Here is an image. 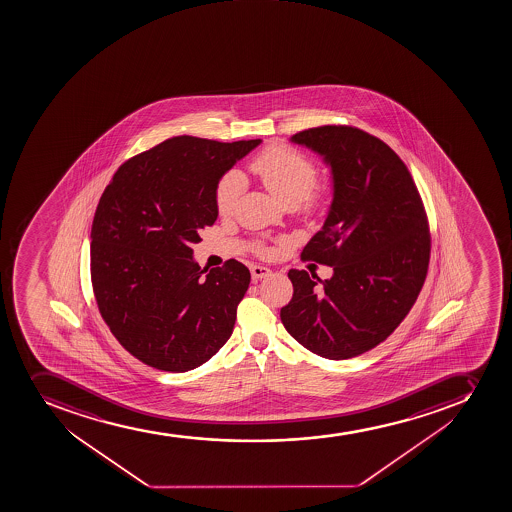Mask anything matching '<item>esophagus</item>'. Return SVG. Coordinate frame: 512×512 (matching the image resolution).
Masks as SVG:
<instances>
[{"mask_svg": "<svg viewBox=\"0 0 512 512\" xmlns=\"http://www.w3.org/2000/svg\"><path fill=\"white\" fill-rule=\"evenodd\" d=\"M250 272H252L253 280H262L272 274V270H270L269 267H262V265H253Z\"/></svg>", "mask_w": 512, "mask_h": 512, "instance_id": "obj_1", "label": "esophagus"}]
</instances>
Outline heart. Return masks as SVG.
I'll use <instances>...</instances> for the list:
<instances>
[{
  "mask_svg": "<svg viewBox=\"0 0 512 512\" xmlns=\"http://www.w3.org/2000/svg\"><path fill=\"white\" fill-rule=\"evenodd\" d=\"M253 172L259 175L265 188L287 207L315 210L324 203L327 187L314 185L317 170L312 160L294 148L274 145L265 148L252 162ZM243 178L238 172H228L215 192L218 213L232 212L243 190Z\"/></svg>",
  "mask_w": 512,
  "mask_h": 512,
  "instance_id": "1",
  "label": "heart"
}]
</instances>
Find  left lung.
<instances>
[{"mask_svg": "<svg viewBox=\"0 0 512 512\" xmlns=\"http://www.w3.org/2000/svg\"><path fill=\"white\" fill-rule=\"evenodd\" d=\"M290 142L330 170L329 210L302 257L330 265L332 275L290 270L294 297L280 319L310 352L350 359L387 339L424 285L431 253L424 207L404 162L369 133L310 128Z\"/></svg>", "mask_w": 512, "mask_h": 512, "instance_id": "8db88e82", "label": "left lung"}]
</instances>
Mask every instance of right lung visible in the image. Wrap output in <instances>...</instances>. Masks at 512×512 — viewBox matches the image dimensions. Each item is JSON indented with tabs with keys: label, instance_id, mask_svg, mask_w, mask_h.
<instances>
[{
	"label": "right lung",
	"instance_id": "obj_1",
	"mask_svg": "<svg viewBox=\"0 0 512 512\" xmlns=\"http://www.w3.org/2000/svg\"><path fill=\"white\" fill-rule=\"evenodd\" d=\"M262 140L173 137L118 168L92 225V284L118 342L143 364L187 372L230 339L250 272L237 260L207 272L193 259L213 225L217 185Z\"/></svg>",
	"mask_w": 512,
	"mask_h": 512
}]
</instances>
